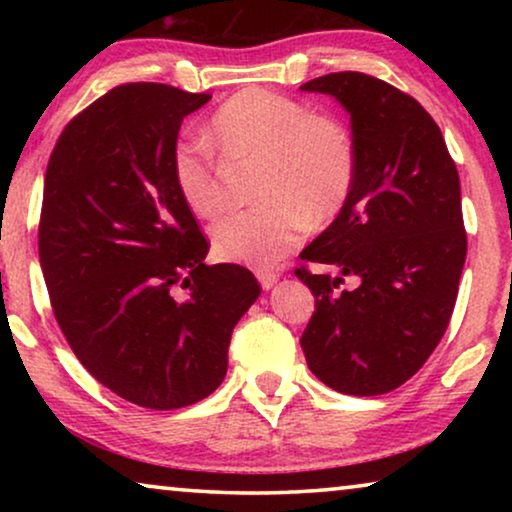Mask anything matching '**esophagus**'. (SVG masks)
Instances as JSON below:
<instances>
[{
  "label": "esophagus",
  "mask_w": 512,
  "mask_h": 512,
  "mask_svg": "<svg viewBox=\"0 0 512 512\" xmlns=\"http://www.w3.org/2000/svg\"><path fill=\"white\" fill-rule=\"evenodd\" d=\"M256 277H258V282H261L263 289H272V286L277 284L279 272L277 270H258Z\"/></svg>",
  "instance_id": "34e87169"
}]
</instances>
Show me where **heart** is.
Instances as JSON below:
<instances>
[{"label": "heart", "instance_id": "obj_1", "mask_svg": "<svg viewBox=\"0 0 512 512\" xmlns=\"http://www.w3.org/2000/svg\"><path fill=\"white\" fill-rule=\"evenodd\" d=\"M209 144L228 160H258L254 198L212 230L214 254L226 263L272 268L303 240L307 226L335 219L356 179L352 132L333 116L312 114L291 97L249 88L214 111ZM172 177L179 198L200 219L223 209L214 153L184 139L174 146Z\"/></svg>", "mask_w": 512, "mask_h": 512}]
</instances>
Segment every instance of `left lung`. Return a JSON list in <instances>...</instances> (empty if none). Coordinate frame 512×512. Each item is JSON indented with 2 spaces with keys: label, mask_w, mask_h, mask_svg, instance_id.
<instances>
[{
  "label": "left lung",
  "mask_w": 512,
  "mask_h": 512,
  "mask_svg": "<svg viewBox=\"0 0 512 512\" xmlns=\"http://www.w3.org/2000/svg\"><path fill=\"white\" fill-rule=\"evenodd\" d=\"M300 88L347 109L356 149L352 195L300 254L340 275L296 268L317 298L300 347L331 389L380 396L424 366L450 324L466 261L459 172L429 111L391 83L335 72Z\"/></svg>",
  "instance_id": "1"
}]
</instances>
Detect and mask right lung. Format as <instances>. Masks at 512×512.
<instances>
[{"instance_id": "1", "label": "right lung", "mask_w": 512, "mask_h": 512, "mask_svg": "<svg viewBox=\"0 0 512 512\" xmlns=\"http://www.w3.org/2000/svg\"><path fill=\"white\" fill-rule=\"evenodd\" d=\"M209 100L123 83L67 123L46 167L39 261L60 331L97 382L151 410L219 387L233 328L261 293L242 265L205 263L174 186L181 121Z\"/></svg>"}]
</instances>
